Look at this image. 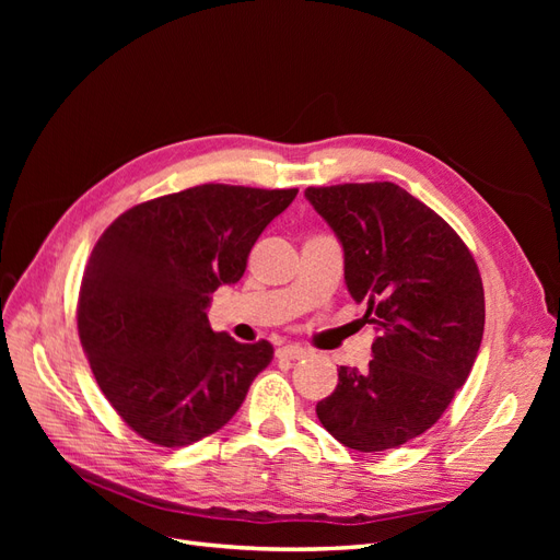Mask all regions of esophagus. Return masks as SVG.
Masks as SVG:
<instances>
[{
  "mask_svg": "<svg viewBox=\"0 0 560 560\" xmlns=\"http://www.w3.org/2000/svg\"><path fill=\"white\" fill-rule=\"evenodd\" d=\"M278 360H287V362H296V360H303L306 358V350L299 348V346H282L278 348Z\"/></svg>",
  "mask_w": 560,
  "mask_h": 560,
  "instance_id": "obj_1",
  "label": "esophagus"
}]
</instances>
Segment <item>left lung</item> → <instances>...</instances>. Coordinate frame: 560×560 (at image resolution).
I'll return each mask as SVG.
<instances>
[{"label": "left lung", "instance_id": "8db88e82", "mask_svg": "<svg viewBox=\"0 0 560 560\" xmlns=\"http://www.w3.org/2000/svg\"><path fill=\"white\" fill-rule=\"evenodd\" d=\"M306 198L341 243L348 292L376 329L374 360L338 369L317 418L348 448H397L442 418L477 360L486 319L477 261L393 182L308 186Z\"/></svg>", "mask_w": 560, "mask_h": 560}]
</instances>
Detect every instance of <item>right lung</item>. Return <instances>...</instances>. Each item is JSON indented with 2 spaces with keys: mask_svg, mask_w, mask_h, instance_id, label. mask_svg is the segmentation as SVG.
<instances>
[{
  "mask_svg": "<svg viewBox=\"0 0 560 560\" xmlns=\"http://www.w3.org/2000/svg\"><path fill=\"white\" fill-rule=\"evenodd\" d=\"M296 194L200 184L130 208L100 235L79 338L103 395L147 442L179 448L222 430L273 360L268 341L212 331L208 308Z\"/></svg>",
  "mask_w": 560,
  "mask_h": 560,
  "instance_id": "right-lung-1",
  "label": "right lung"
}]
</instances>
